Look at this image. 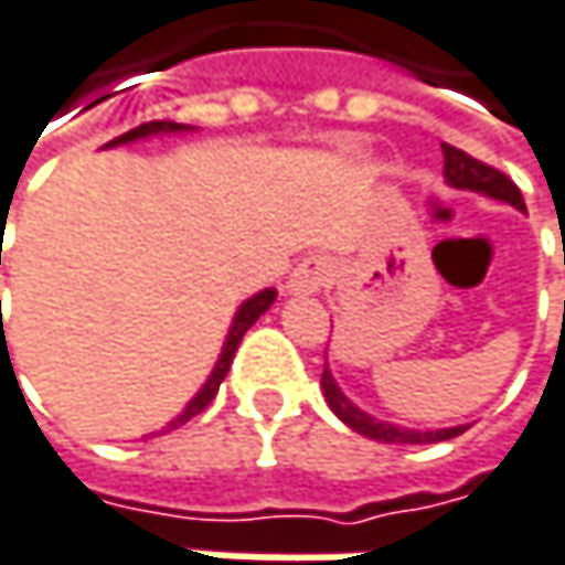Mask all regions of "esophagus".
Segmentation results:
<instances>
[{
	"instance_id": "34e87169",
	"label": "esophagus",
	"mask_w": 565,
	"mask_h": 565,
	"mask_svg": "<svg viewBox=\"0 0 565 565\" xmlns=\"http://www.w3.org/2000/svg\"><path fill=\"white\" fill-rule=\"evenodd\" d=\"M334 276V263L324 256H306L292 273H289V296H312L318 289H324Z\"/></svg>"
}]
</instances>
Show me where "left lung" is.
Returning <instances> with one entry per match:
<instances>
[{
	"mask_svg": "<svg viewBox=\"0 0 565 565\" xmlns=\"http://www.w3.org/2000/svg\"><path fill=\"white\" fill-rule=\"evenodd\" d=\"M443 159H446L443 175H446V181H449L452 188H468V191L488 194V198H494V201H504V204H511V207H518V211H527V207H524L521 188L504 175V172H498V169H491V166L471 159L468 152H461V149L449 146V142H443ZM321 393H324L331 413H334L344 426H351L354 433H361V436H367V439H377V443L429 446V443L456 439V436H461V433L468 429V426H452V429H403V426H393V423H381V419H374L371 413L358 409V406L341 393V387L334 384V377H331L328 367H324V374H321Z\"/></svg>",
	"mask_w": 565,
	"mask_h": 565,
	"instance_id": "obj_1",
	"label": "left lung"
}]
</instances>
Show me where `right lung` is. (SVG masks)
I'll return each instance as SVG.
<instances>
[{
  "instance_id": "1",
  "label": "right lung",
  "mask_w": 565,
  "mask_h": 565,
  "mask_svg": "<svg viewBox=\"0 0 565 565\" xmlns=\"http://www.w3.org/2000/svg\"><path fill=\"white\" fill-rule=\"evenodd\" d=\"M181 129H188V126H181V122H169V119H152V122H142V126H136V129H129V132H122V136H116L113 142H106V146H122V142H136V139H146V136H159V132H181ZM276 302V289H263V292H256L253 299H247L241 309H237V316H234V324H231V331H227V341H224V351H221V358H217V364H214V371H211V377L204 381V387L194 393V399L178 413L175 419L166 426V429H175V426H184L191 416H198L214 396H217V390L224 384V377H227V371H231V361H234V354H237V344L244 341V334L249 331V324L256 321V318L263 316L269 306Z\"/></svg>"
}]
</instances>
